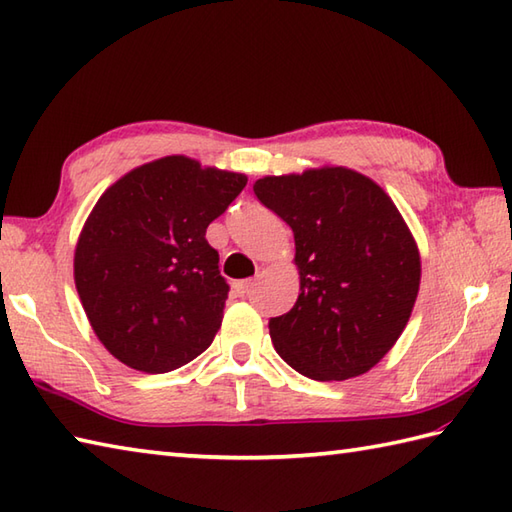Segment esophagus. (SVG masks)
Listing matches in <instances>:
<instances>
[{
  "instance_id": "34e87169",
  "label": "esophagus",
  "mask_w": 512,
  "mask_h": 512,
  "mask_svg": "<svg viewBox=\"0 0 512 512\" xmlns=\"http://www.w3.org/2000/svg\"><path fill=\"white\" fill-rule=\"evenodd\" d=\"M255 286V279H242V281H237L235 284V290L239 292V295H246V292Z\"/></svg>"
}]
</instances>
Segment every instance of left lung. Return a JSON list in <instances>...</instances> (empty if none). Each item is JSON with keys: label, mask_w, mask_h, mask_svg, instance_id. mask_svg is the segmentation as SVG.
I'll return each mask as SVG.
<instances>
[{"label": "left lung", "mask_w": 512, "mask_h": 512, "mask_svg": "<svg viewBox=\"0 0 512 512\" xmlns=\"http://www.w3.org/2000/svg\"><path fill=\"white\" fill-rule=\"evenodd\" d=\"M257 200L295 233L301 295L268 321L277 354L312 380L365 374L411 317L420 255L387 193L352 169L262 178Z\"/></svg>", "instance_id": "left-lung-1"}]
</instances>
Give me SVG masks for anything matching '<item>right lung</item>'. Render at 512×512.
Masks as SVG:
<instances>
[{"mask_svg":"<svg viewBox=\"0 0 512 512\" xmlns=\"http://www.w3.org/2000/svg\"><path fill=\"white\" fill-rule=\"evenodd\" d=\"M244 187L242 173L169 156L101 195L76 244L74 281L96 336L118 361L165 374L213 343L228 284L206 228Z\"/></svg>","mask_w":512,"mask_h":512,"instance_id":"add662e5","label":"right lung"}]
</instances>
